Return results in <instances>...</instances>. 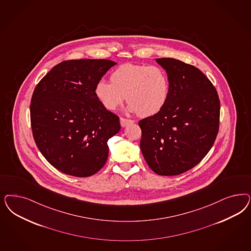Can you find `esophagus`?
Wrapping results in <instances>:
<instances>
[{
	"mask_svg": "<svg viewBox=\"0 0 251 251\" xmlns=\"http://www.w3.org/2000/svg\"><path fill=\"white\" fill-rule=\"evenodd\" d=\"M133 121L132 120H130V119H126V118H120V124H121L122 127H125V126H126L127 125H129V124H132Z\"/></svg>",
	"mask_w": 251,
	"mask_h": 251,
	"instance_id": "34e87169",
	"label": "esophagus"
}]
</instances>
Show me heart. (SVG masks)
<instances>
[{
    "label": "heart",
    "instance_id": "1",
    "mask_svg": "<svg viewBox=\"0 0 251 251\" xmlns=\"http://www.w3.org/2000/svg\"><path fill=\"white\" fill-rule=\"evenodd\" d=\"M169 90V78L162 68L133 64L119 66L112 74L111 82L100 79L95 86V94L107 110H115L126 97L127 111L143 117L162 110Z\"/></svg>",
    "mask_w": 251,
    "mask_h": 251
}]
</instances>
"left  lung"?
Returning a JSON list of instances; mask_svg holds the SVG:
<instances>
[{
  "mask_svg": "<svg viewBox=\"0 0 251 251\" xmlns=\"http://www.w3.org/2000/svg\"><path fill=\"white\" fill-rule=\"evenodd\" d=\"M155 61L167 74L170 90L162 110L138 123L140 150L154 173L177 176L196 166L213 145L220 100L211 82L197 67L174 58Z\"/></svg>",
  "mask_w": 251,
  "mask_h": 251,
  "instance_id": "left-lung-1",
  "label": "left lung"
}]
</instances>
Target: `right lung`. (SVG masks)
<instances>
[{
	"mask_svg": "<svg viewBox=\"0 0 251 251\" xmlns=\"http://www.w3.org/2000/svg\"><path fill=\"white\" fill-rule=\"evenodd\" d=\"M115 62L100 59L65 61L55 65L33 92L30 120L41 154L57 170L87 177L108 159V140L121 128L95 86Z\"/></svg>",
	"mask_w": 251,
	"mask_h": 251,
	"instance_id": "add662e5",
	"label": "right lung"
}]
</instances>
